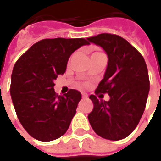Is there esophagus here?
I'll list each match as a JSON object with an SVG mask.
<instances>
[{
  "mask_svg": "<svg viewBox=\"0 0 161 161\" xmlns=\"http://www.w3.org/2000/svg\"><path fill=\"white\" fill-rule=\"evenodd\" d=\"M82 97H83L84 98H86V97H88V94L85 93V92H82Z\"/></svg>",
  "mask_w": 161,
  "mask_h": 161,
  "instance_id": "1",
  "label": "esophagus"
}]
</instances>
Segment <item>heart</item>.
<instances>
[{"label": "heart", "instance_id": "b5f03b06", "mask_svg": "<svg viewBox=\"0 0 161 161\" xmlns=\"http://www.w3.org/2000/svg\"><path fill=\"white\" fill-rule=\"evenodd\" d=\"M95 53H98V52H95ZM95 53H93V54H95Z\"/></svg>", "mask_w": 161, "mask_h": 161}]
</instances>
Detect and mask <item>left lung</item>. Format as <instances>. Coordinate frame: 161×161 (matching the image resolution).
I'll return each mask as SVG.
<instances>
[{
  "mask_svg": "<svg viewBox=\"0 0 161 161\" xmlns=\"http://www.w3.org/2000/svg\"><path fill=\"white\" fill-rule=\"evenodd\" d=\"M87 40L107 55L104 78L95 93L110 96L109 101L90 96L93 110L89 122L100 137L120 140L133 131L145 111L150 89L147 64L139 51L117 35L99 34Z\"/></svg>",
  "mask_w": 161,
  "mask_h": 161,
  "instance_id": "obj_1",
  "label": "left lung"
}]
</instances>
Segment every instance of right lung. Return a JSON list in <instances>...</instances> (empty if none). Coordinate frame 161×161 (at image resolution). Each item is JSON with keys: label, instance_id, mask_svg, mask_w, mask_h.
Listing matches in <instances>:
<instances>
[{"label": "right lung", "instance_id": "1", "mask_svg": "<svg viewBox=\"0 0 161 161\" xmlns=\"http://www.w3.org/2000/svg\"><path fill=\"white\" fill-rule=\"evenodd\" d=\"M88 44L83 38L43 39L15 63L10 95L18 119L34 139L51 141L68 130L82 95L70 89L57 96L54 80L65 72L71 54Z\"/></svg>", "mask_w": 161, "mask_h": 161}]
</instances>
